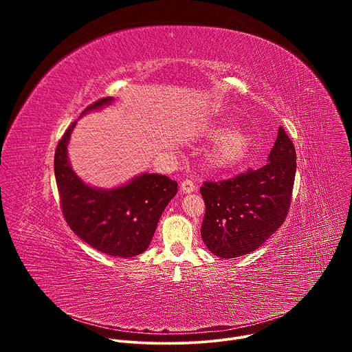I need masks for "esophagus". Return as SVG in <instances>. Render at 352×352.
I'll list each match as a JSON object with an SVG mask.
<instances>
[{"instance_id":"34e87169","label":"esophagus","mask_w":352,"mask_h":352,"mask_svg":"<svg viewBox=\"0 0 352 352\" xmlns=\"http://www.w3.org/2000/svg\"><path fill=\"white\" fill-rule=\"evenodd\" d=\"M195 188H196V186H195V184H193L192 179H185V181H182V184H181V189H182V192H185V193L193 192Z\"/></svg>"}]
</instances>
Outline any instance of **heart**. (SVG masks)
<instances>
[{
  "instance_id": "1",
  "label": "heart",
  "mask_w": 352,
  "mask_h": 352,
  "mask_svg": "<svg viewBox=\"0 0 352 352\" xmlns=\"http://www.w3.org/2000/svg\"><path fill=\"white\" fill-rule=\"evenodd\" d=\"M224 128L216 126L210 129L212 136H219ZM249 138L241 131H232L221 138L213 153V164L217 168H232L242 163L249 152Z\"/></svg>"
}]
</instances>
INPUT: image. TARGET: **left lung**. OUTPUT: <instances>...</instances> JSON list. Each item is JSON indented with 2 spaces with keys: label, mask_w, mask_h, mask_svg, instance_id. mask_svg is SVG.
<instances>
[{
  "label": "left lung",
  "mask_w": 352,
  "mask_h": 352,
  "mask_svg": "<svg viewBox=\"0 0 352 352\" xmlns=\"http://www.w3.org/2000/svg\"><path fill=\"white\" fill-rule=\"evenodd\" d=\"M296 171V153L283 126L269 163L200 186L206 213L202 239L212 254L230 259L258 249L285 220Z\"/></svg>",
  "instance_id": "1"
}]
</instances>
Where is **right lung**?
<instances>
[{
	"label": "right lung",
	"instance_id": "obj_1",
	"mask_svg": "<svg viewBox=\"0 0 352 352\" xmlns=\"http://www.w3.org/2000/svg\"><path fill=\"white\" fill-rule=\"evenodd\" d=\"M111 102L113 97L100 98L82 114ZM75 124L58 140L54 155L63 216L80 239L100 252L120 258L136 256L150 245L178 184L166 175L143 174L113 190L87 186L75 175L67 157V144Z\"/></svg>",
	"mask_w": 352,
	"mask_h": 352
}]
</instances>
